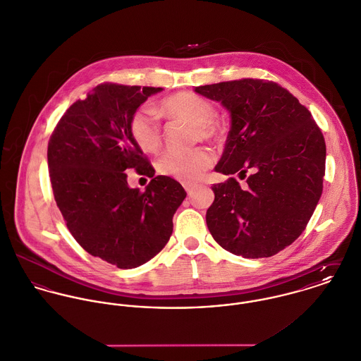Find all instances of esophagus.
<instances>
[{
  "label": "esophagus",
  "instance_id": "34e87169",
  "mask_svg": "<svg viewBox=\"0 0 361 361\" xmlns=\"http://www.w3.org/2000/svg\"><path fill=\"white\" fill-rule=\"evenodd\" d=\"M197 185L198 184H195V183H190V181H185V183H183V187L185 188V191L188 192V194H191L195 188H197Z\"/></svg>",
  "mask_w": 361,
  "mask_h": 361
}]
</instances>
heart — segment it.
Instances as JSON below:
<instances>
[{
    "label": "heart",
    "instance_id": "1",
    "mask_svg": "<svg viewBox=\"0 0 361 361\" xmlns=\"http://www.w3.org/2000/svg\"><path fill=\"white\" fill-rule=\"evenodd\" d=\"M166 115L188 121L195 127V138L217 141L221 137V127L214 121L216 109L213 104L191 92H178L167 97L161 102ZM130 134L135 144L145 152H155L161 142V123L157 111L149 105L140 106L128 123ZM214 157L206 148L190 151H169L158 161L161 174L181 181L200 180L203 173L213 164Z\"/></svg>",
    "mask_w": 361,
    "mask_h": 361
}]
</instances>
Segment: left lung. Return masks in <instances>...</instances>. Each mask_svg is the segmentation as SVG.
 I'll list each match as a JSON object with an SVG mask.
<instances>
[{
	"label": "left lung",
	"instance_id": "8db88e82",
	"mask_svg": "<svg viewBox=\"0 0 361 361\" xmlns=\"http://www.w3.org/2000/svg\"><path fill=\"white\" fill-rule=\"evenodd\" d=\"M221 102L231 128L214 167L230 177L212 187L206 224L226 250L246 259L270 257L306 228L322 192L325 141L312 114L288 90L259 79L195 87Z\"/></svg>",
	"mask_w": 361,
	"mask_h": 361
}]
</instances>
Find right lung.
<instances>
[{
    "label": "right lung",
    "instance_id": "right-lung-1",
    "mask_svg": "<svg viewBox=\"0 0 361 361\" xmlns=\"http://www.w3.org/2000/svg\"><path fill=\"white\" fill-rule=\"evenodd\" d=\"M161 90L99 84L65 112L48 142L54 198L71 234L118 269L138 267L161 252L187 197L174 178L154 177L128 128L140 105ZM128 168L153 178L144 193L128 187Z\"/></svg>",
    "mask_w": 361,
    "mask_h": 361
}]
</instances>
